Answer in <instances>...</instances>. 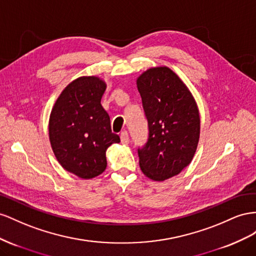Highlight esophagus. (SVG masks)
I'll list each match as a JSON object with an SVG mask.
<instances>
[{
    "instance_id": "esophagus-1",
    "label": "esophagus",
    "mask_w": 256,
    "mask_h": 256,
    "mask_svg": "<svg viewBox=\"0 0 256 256\" xmlns=\"http://www.w3.org/2000/svg\"><path fill=\"white\" fill-rule=\"evenodd\" d=\"M120 140H121V142H122V144H128V142H130V137H128V134L126 130H123V132L121 133V135H120Z\"/></svg>"
}]
</instances>
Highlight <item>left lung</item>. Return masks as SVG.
I'll list each match as a JSON object with an SVG mask.
<instances>
[{"instance_id":"8db88e82","label":"left lung","mask_w":256,"mask_h":256,"mask_svg":"<svg viewBox=\"0 0 256 256\" xmlns=\"http://www.w3.org/2000/svg\"><path fill=\"white\" fill-rule=\"evenodd\" d=\"M148 120L149 138L138 149L148 178L164 181L192 162L200 134L198 107L191 91L167 66L151 68L136 80Z\"/></svg>"}]
</instances>
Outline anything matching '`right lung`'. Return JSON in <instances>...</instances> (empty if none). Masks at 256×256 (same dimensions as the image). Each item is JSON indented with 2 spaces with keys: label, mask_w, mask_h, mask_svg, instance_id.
Returning <instances> with one entry per match:
<instances>
[{
  "label": "right lung",
  "mask_w": 256,
  "mask_h": 256,
  "mask_svg": "<svg viewBox=\"0 0 256 256\" xmlns=\"http://www.w3.org/2000/svg\"><path fill=\"white\" fill-rule=\"evenodd\" d=\"M107 84L96 76L79 77L66 86L49 118V140L65 170L92 179L106 170V150L120 137L100 104Z\"/></svg>",
  "instance_id": "right-lung-1"
}]
</instances>
